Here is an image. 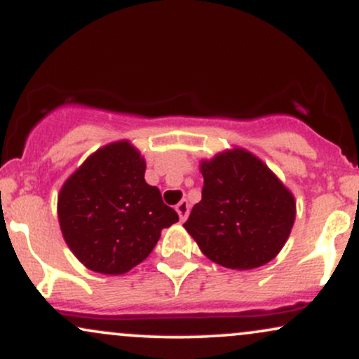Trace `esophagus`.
Listing matches in <instances>:
<instances>
[{
	"mask_svg": "<svg viewBox=\"0 0 359 359\" xmlns=\"http://www.w3.org/2000/svg\"><path fill=\"white\" fill-rule=\"evenodd\" d=\"M175 209H177V212H179L180 221H185V219H187L189 211H191V208H189V203H187V201H182V203H179V205H177Z\"/></svg>",
	"mask_w": 359,
	"mask_h": 359,
	"instance_id": "obj_1",
	"label": "esophagus"
}]
</instances>
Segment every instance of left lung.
<instances>
[{"label":"left lung","instance_id":"left-lung-1","mask_svg":"<svg viewBox=\"0 0 359 359\" xmlns=\"http://www.w3.org/2000/svg\"><path fill=\"white\" fill-rule=\"evenodd\" d=\"M203 199L184 228L217 265L250 270L265 265L285 245L295 201L270 168L236 148L203 162Z\"/></svg>","mask_w":359,"mask_h":359}]
</instances>
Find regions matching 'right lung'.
I'll return each mask as SVG.
<instances>
[{
	"instance_id": "right-lung-1",
	"label": "right lung",
	"mask_w": 359,
	"mask_h": 359,
	"mask_svg": "<svg viewBox=\"0 0 359 359\" xmlns=\"http://www.w3.org/2000/svg\"><path fill=\"white\" fill-rule=\"evenodd\" d=\"M177 221L179 214L163 204L158 189L145 182V160L128 142L90 155L59 194L64 240L97 273H126Z\"/></svg>"
}]
</instances>
